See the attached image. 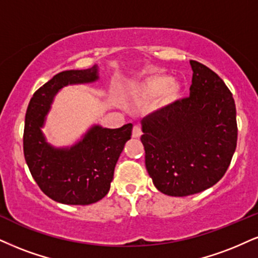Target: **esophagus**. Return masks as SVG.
Wrapping results in <instances>:
<instances>
[{
  "mask_svg": "<svg viewBox=\"0 0 258 258\" xmlns=\"http://www.w3.org/2000/svg\"><path fill=\"white\" fill-rule=\"evenodd\" d=\"M141 135H142L141 126L134 125V128H133V138H140Z\"/></svg>",
  "mask_w": 258,
  "mask_h": 258,
  "instance_id": "1",
  "label": "esophagus"
}]
</instances>
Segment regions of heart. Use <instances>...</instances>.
Returning a JSON list of instances; mask_svg holds the SVG:
<instances>
[{"label":"heart","mask_w":258,"mask_h":258,"mask_svg":"<svg viewBox=\"0 0 258 258\" xmlns=\"http://www.w3.org/2000/svg\"><path fill=\"white\" fill-rule=\"evenodd\" d=\"M135 92L141 97H155L159 94L161 103L168 105L179 98L182 87L179 82L170 80L167 75H152L136 86Z\"/></svg>","instance_id":"b5f03b06"}]
</instances>
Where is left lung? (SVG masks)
Wrapping results in <instances>:
<instances>
[{
	"instance_id": "left-lung-1",
	"label": "left lung",
	"mask_w": 258,
	"mask_h": 258,
	"mask_svg": "<svg viewBox=\"0 0 258 258\" xmlns=\"http://www.w3.org/2000/svg\"><path fill=\"white\" fill-rule=\"evenodd\" d=\"M190 97L142 119L146 168L165 195L187 196L217 184L237 147L236 104L220 76L190 61Z\"/></svg>"
}]
</instances>
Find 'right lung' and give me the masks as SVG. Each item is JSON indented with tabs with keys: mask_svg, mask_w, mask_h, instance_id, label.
<instances>
[{
	"mask_svg": "<svg viewBox=\"0 0 258 258\" xmlns=\"http://www.w3.org/2000/svg\"><path fill=\"white\" fill-rule=\"evenodd\" d=\"M95 80L97 66L58 73L34 92L25 117L24 155L32 177L46 196L64 205H91L109 192L114 166L132 136L128 123L118 129L93 125L71 148H55L45 141L40 128L57 92Z\"/></svg>",
	"mask_w": 258,
	"mask_h": 258,
	"instance_id": "1",
	"label": "right lung"
}]
</instances>
